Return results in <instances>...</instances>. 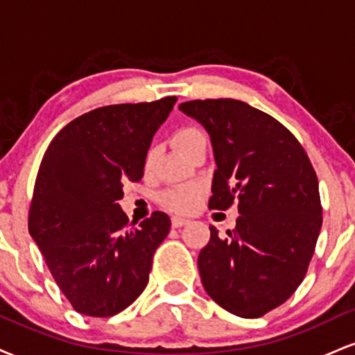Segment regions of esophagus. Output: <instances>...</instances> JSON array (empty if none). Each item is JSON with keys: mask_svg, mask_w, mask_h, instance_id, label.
Masks as SVG:
<instances>
[{"mask_svg": "<svg viewBox=\"0 0 355 355\" xmlns=\"http://www.w3.org/2000/svg\"><path fill=\"white\" fill-rule=\"evenodd\" d=\"M189 222H190V220L185 218V217H172V227H173V229H178V227L187 225Z\"/></svg>", "mask_w": 355, "mask_h": 355, "instance_id": "obj_1", "label": "esophagus"}]
</instances>
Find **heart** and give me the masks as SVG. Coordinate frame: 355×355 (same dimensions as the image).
Here are the masks:
<instances>
[{
    "mask_svg": "<svg viewBox=\"0 0 355 355\" xmlns=\"http://www.w3.org/2000/svg\"><path fill=\"white\" fill-rule=\"evenodd\" d=\"M207 137L205 133L202 132L200 128H195V126H183V128L177 130L173 135V144L178 148V152L183 153L187 157L191 152V148H195L200 141H205ZM153 152L148 153L146 157V165L152 162ZM203 195L202 187L198 185H183L177 187V189H172L165 191L162 200L168 209L175 211H190L193 210L195 207L198 205Z\"/></svg>",
    "mask_w": 355,
    "mask_h": 355,
    "instance_id": "obj_1",
    "label": "heart"
}]
</instances>
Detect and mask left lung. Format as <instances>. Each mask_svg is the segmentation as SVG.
<instances>
[{
    "mask_svg": "<svg viewBox=\"0 0 355 355\" xmlns=\"http://www.w3.org/2000/svg\"><path fill=\"white\" fill-rule=\"evenodd\" d=\"M210 135L215 165L209 207L239 202L237 227L198 254L203 288L243 319L262 317L295 292L322 227L319 182L302 145L282 123L245 101L182 103Z\"/></svg>",
    "mask_w": 355,
    "mask_h": 355,
    "instance_id": "left-lung-1",
    "label": "left lung"
}]
</instances>
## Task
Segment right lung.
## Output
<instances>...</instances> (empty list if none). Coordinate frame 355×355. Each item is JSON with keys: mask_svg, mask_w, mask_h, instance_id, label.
Here are the masks:
<instances>
[{"mask_svg": "<svg viewBox=\"0 0 355 355\" xmlns=\"http://www.w3.org/2000/svg\"><path fill=\"white\" fill-rule=\"evenodd\" d=\"M175 96L108 105L70 121L51 140L36 175L28 229L76 312L112 317L148 284L157 247L170 232L164 211L128 229L118 200L144 177L146 152Z\"/></svg>", "mask_w": 355, "mask_h": 355, "instance_id": "add662e5", "label": "right lung"}]
</instances>
